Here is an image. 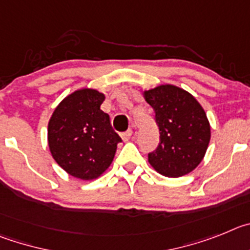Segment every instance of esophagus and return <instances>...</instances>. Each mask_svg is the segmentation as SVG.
Segmentation results:
<instances>
[{"label":"esophagus","mask_w":250,"mask_h":250,"mask_svg":"<svg viewBox=\"0 0 250 250\" xmlns=\"http://www.w3.org/2000/svg\"><path fill=\"white\" fill-rule=\"evenodd\" d=\"M132 133H133V132H132V130H127V132H123L122 134H121V137H122V141L123 142H128L130 139V137H132Z\"/></svg>","instance_id":"esophagus-1"}]
</instances>
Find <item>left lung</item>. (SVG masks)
I'll list each match as a JSON object with an SVG mask.
<instances>
[{
  "instance_id": "obj_1",
  "label": "left lung",
  "mask_w": 250,
  "mask_h": 250,
  "mask_svg": "<svg viewBox=\"0 0 250 250\" xmlns=\"http://www.w3.org/2000/svg\"><path fill=\"white\" fill-rule=\"evenodd\" d=\"M159 128V145L148 162L166 177H182L201 163L210 141V125L202 105L179 87L163 84L145 92Z\"/></svg>"
}]
</instances>
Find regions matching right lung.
I'll use <instances>...</instances> for the list:
<instances>
[{
  "label": "right lung",
  "mask_w": 250,
  "mask_h": 250,
  "mask_svg": "<svg viewBox=\"0 0 250 250\" xmlns=\"http://www.w3.org/2000/svg\"><path fill=\"white\" fill-rule=\"evenodd\" d=\"M104 94L80 89L67 96L48 122V146L60 167L76 178L89 181L111 166L122 142L100 108Z\"/></svg>",
  "instance_id": "obj_1"
}]
</instances>
